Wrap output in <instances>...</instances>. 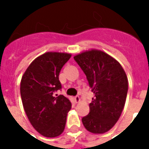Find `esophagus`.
Instances as JSON below:
<instances>
[{
	"instance_id": "obj_1",
	"label": "esophagus",
	"mask_w": 149,
	"mask_h": 149,
	"mask_svg": "<svg viewBox=\"0 0 149 149\" xmlns=\"http://www.w3.org/2000/svg\"><path fill=\"white\" fill-rule=\"evenodd\" d=\"M74 100L76 103H79V102L80 101V98H79V96H76V97H74Z\"/></svg>"
}]
</instances>
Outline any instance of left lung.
<instances>
[{
	"mask_svg": "<svg viewBox=\"0 0 149 149\" xmlns=\"http://www.w3.org/2000/svg\"><path fill=\"white\" fill-rule=\"evenodd\" d=\"M73 58L94 94L90 113L82 118L83 125L91 133H105L114 126L122 113L128 89L127 75L115 58L101 50L84 52Z\"/></svg>",
	"mask_w": 149,
	"mask_h": 149,
	"instance_id": "1",
	"label": "left lung"
}]
</instances>
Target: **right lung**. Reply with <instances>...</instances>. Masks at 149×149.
I'll use <instances>...</instances> for the list:
<instances>
[{
    "instance_id": "obj_1",
    "label": "right lung",
    "mask_w": 149,
    "mask_h": 149,
    "mask_svg": "<svg viewBox=\"0 0 149 149\" xmlns=\"http://www.w3.org/2000/svg\"><path fill=\"white\" fill-rule=\"evenodd\" d=\"M70 57L71 54L65 52H45L32 61L21 80V97L27 117L34 128L47 138L63 133L72 107L67 97L53 95L62 88L58 75Z\"/></svg>"
}]
</instances>
